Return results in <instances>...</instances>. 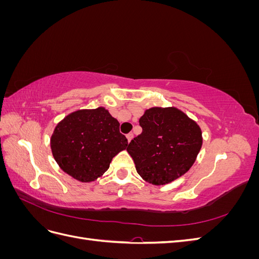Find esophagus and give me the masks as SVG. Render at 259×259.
<instances>
[{
    "instance_id": "esophagus-1",
    "label": "esophagus",
    "mask_w": 259,
    "mask_h": 259,
    "mask_svg": "<svg viewBox=\"0 0 259 259\" xmlns=\"http://www.w3.org/2000/svg\"><path fill=\"white\" fill-rule=\"evenodd\" d=\"M133 137H134V135H133L132 133H130V134H127V135H126V138H127V140H128V143L131 142L132 139H133Z\"/></svg>"
}]
</instances>
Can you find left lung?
<instances>
[{"instance_id":"8db88e82","label":"left lung","mask_w":259,"mask_h":259,"mask_svg":"<svg viewBox=\"0 0 259 259\" xmlns=\"http://www.w3.org/2000/svg\"><path fill=\"white\" fill-rule=\"evenodd\" d=\"M139 125L142 134L126 150L145 182L166 185L190 169L203 143L197 122L175 107H152L140 117Z\"/></svg>"}]
</instances>
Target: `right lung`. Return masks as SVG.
<instances>
[{"instance_id": "right-lung-1", "label": "right lung", "mask_w": 259, "mask_h": 259, "mask_svg": "<svg viewBox=\"0 0 259 259\" xmlns=\"http://www.w3.org/2000/svg\"><path fill=\"white\" fill-rule=\"evenodd\" d=\"M127 145L119 121L104 107L71 112L56 125L51 137L55 161L81 183L95 182L103 176L112 159Z\"/></svg>"}]
</instances>
